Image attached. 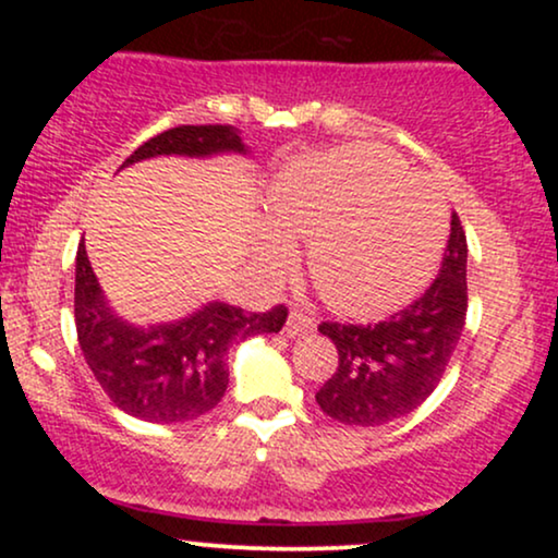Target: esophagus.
<instances>
[{
    "instance_id": "esophagus-1",
    "label": "esophagus",
    "mask_w": 558,
    "mask_h": 558,
    "mask_svg": "<svg viewBox=\"0 0 558 558\" xmlns=\"http://www.w3.org/2000/svg\"><path fill=\"white\" fill-rule=\"evenodd\" d=\"M315 325H317L315 317H310V315H304V312L293 310L291 315H288V319H286V336L288 338L306 336V332L315 330Z\"/></svg>"
}]
</instances>
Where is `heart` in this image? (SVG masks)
<instances>
[{"mask_svg": "<svg viewBox=\"0 0 558 558\" xmlns=\"http://www.w3.org/2000/svg\"><path fill=\"white\" fill-rule=\"evenodd\" d=\"M280 230L310 239L306 267L332 310L383 315L425 286L446 239L440 198L386 151L343 146L293 159L270 189ZM265 228L257 257L267 270L291 262L293 243Z\"/></svg>", "mask_w": 558, "mask_h": 558, "instance_id": "1", "label": "heart"}]
</instances>
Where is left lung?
<instances>
[{
	"label": "left lung",
	"mask_w": 558,
	"mask_h": 558,
	"mask_svg": "<svg viewBox=\"0 0 558 558\" xmlns=\"http://www.w3.org/2000/svg\"><path fill=\"white\" fill-rule=\"evenodd\" d=\"M464 319L466 235L453 213L440 272L420 299L375 325H319L338 349L336 373L315 396L319 409L360 427L407 417L438 388Z\"/></svg>",
	"instance_id": "left-lung-1"
}]
</instances>
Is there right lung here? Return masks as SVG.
<instances>
[{
  "mask_svg": "<svg viewBox=\"0 0 558 558\" xmlns=\"http://www.w3.org/2000/svg\"><path fill=\"white\" fill-rule=\"evenodd\" d=\"M226 151L246 155L239 128L178 125L141 144L120 170L151 157H213ZM286 317L283 304L270 312H243L226 301H209L175 323L138 328L110 310L86 246H78L75 330L83 360L114 407L131 417L172 425L207 414L226 396L228 345L278 332Z\"/></svg>",
  "mask_w": 558,
  "mask_h": 558,
  "instance_id": "obj_1",
  "label": "right lung"
}]
</instances>
